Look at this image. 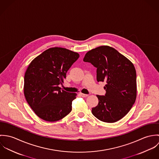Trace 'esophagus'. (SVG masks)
Instances as JSON below:
<instances>
[{
	"mask_svg": "<svg viewBox=\"0 0 159 159\" xmlns=\"http://www.w3.org/2000/svg\"><path fill=\"white\" fill-rule=\"evenodd\" d=\"M80 96H81L83 97H87L88 96V94H84V93H80Z\"/></svg>",
	"mask_w": 159,
	"mask_h": 159,
	"instance_id": "esophagus-1",
	"label": "esophagus"
}]
</instances>
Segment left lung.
<instances>
[{"mask_svg": "<svg viewBox=\"0 0 159 159\" xmlns=\"http://www.w3.org/2000/svg\"><path fill=\"white\" fill-rule=\"evenodd\" d=\"M83 61L97 68V80L105 82V95L92 113L101 121L113 123L129 112L136 98V70L133 63L116 49L100 46L89 51Z\"/></svg>", "mask_w": 159, "mask_h": 159, "instance_id": "left-lung-1", "label": "left lung"}]
</instances>
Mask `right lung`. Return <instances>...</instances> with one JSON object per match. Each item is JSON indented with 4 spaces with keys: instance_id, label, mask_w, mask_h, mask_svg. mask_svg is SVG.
Returning a JSON list of instances; mask_svg holds the SVG:
<instances>
[{
    "instance_id": "right-lung-1",
    "label": "right lung",
    "mask_w": 159,
    "mask_h": 159,
    "mask_svg": "<svg viewBox=\"0 0 159 159\" xmlns=\"http://www.w3.org/2000/svg\"><path fill=\"white\" fill-rule=\"evenodd\" d=\"M78 53L54 47L45 50L29 65L24 75V93L27 102L40 118L59 120L71 111L76 93L62 90L66 73L79 58Z\"/></svg>"
}]
</instances>
